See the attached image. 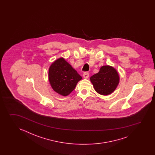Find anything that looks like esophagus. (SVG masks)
<instances>
[{
	"label": "esophagus",
	"instance_id": "esophagus-1",
	"mask_svg": "<svg viewBox=\"0 0 155 155\" xmlns=\"http://www.w3.org/2000/svg\"><path fill=\"white\" fill-rule=\"evenodd\" d=\"M89 74L88 73H84L83 74V77L85 78V79H88L89 78Z\"/></svg>",
	"mask_w": 155,
	"mask_h": 155
}]
</instances>
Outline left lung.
<instances>
[{
  "label": "left lung",
  "instance_id": "obj_1",
  "mask_svg": "<svg viewBox=\"0 0 155 155\" xmlns=\"http://www.w3.org/2000/svg\"><path fill=\"white\" fill-rule=\"evenodd\" d=\"M90 80L96 92L102 95H108L117 88L120 76L113 66L104 65L100 68L99 73L92 75Z\"/></svg>",
  "mask_w": 155,
  "mask_h": 155
}]
</instances>
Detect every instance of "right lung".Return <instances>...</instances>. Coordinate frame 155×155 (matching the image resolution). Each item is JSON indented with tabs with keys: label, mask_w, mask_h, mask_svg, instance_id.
I'll return each mask as SVG.
<instances>
[{
	"label": "right lung",
	"mask_w": 155,
	"mask_h": 155,
	"mask_svg": "<svg viewBox=\"0 0 155 155\" xmlns=\"http://www.w3.org/2000/svg\"><path fill=\"white\" fill-rule=\"evenodd\" d=\"M50 84L53 90L63 96L69 95L82 79L76 70L63 58H60L50 66L48 73Z\"/></svg>",
	"instance_id": "right-lung-1"
}]
</instances>
